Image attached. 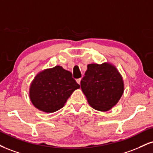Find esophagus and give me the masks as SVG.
I'll list each match as a JSON object with an SVG mask.
<instances>
[{"label":"esophagus","mask_w":153,"mask_h":153,"mask_svg":"<svg viewBox=\"0 0 153 153\" xmlns=\"http://www.w3.org/2000/svg\"><path fill=\"white\" fill-rule=\"evenodd\" d=\"M76 81H77V82H78V83L79 85H80V81H81V78H78V79H77Z\"/></svg>","instance_id":"esophagus-1"}]
</instances>
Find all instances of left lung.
<instances>
[{"instance_id": "8db88e82", "label": "left lung", "mask_w": 153, "mask_h": 153, "mask_svg": "<svg viewBox=\"0 0 153 153\" xmlns=\"http://www.w3.org/2000/svg\"><path fill=\"white\" fill-rule=\"evenodd\" d=\"M80 86L88 103L99 111H108L115 105L124 90L120 74L108 63L89 64Z\"/></svg>"}]
</instances>
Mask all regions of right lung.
I'll return each mask as SVG.
<instances>
[{"label": "right lung", "instance_id": "right-lung-1", "mask_svg": "<svg viewBox=\"0 0 153 153\" xmlns=\"http://www.w3.org/2000/svg\"><path fill=\"white\" fill-rule=\"evenodd\" d=\"M80 87L71 72L56 66L36 75L30 88V97L38 109L53 113L62 108L73 92Z\"/></svg>", "mask_w": 153, "mask_h": 153}]
</instances>
